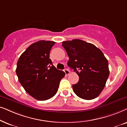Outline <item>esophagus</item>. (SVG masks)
I'll return each mask as SVG.
<instances>
[{"label":"esophagus","mask_w":127,"mask_h":127,"mask_svg":"<svg viewBox=\"0 0 127 127\" xmlns=\"http://www.w3.org/2000/svg\"><path fill=\"white\" fill-rule=\"evenodd\" d=\"M64 72L65 74V75H68L69 74H70V71H69L68 69H65L64 70Z\"/></svg>","instance_id":"esophagus-1"}]
</instances>
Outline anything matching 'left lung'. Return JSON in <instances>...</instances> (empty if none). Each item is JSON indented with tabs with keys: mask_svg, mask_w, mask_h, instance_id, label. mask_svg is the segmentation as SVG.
Masks as SVG:
<instances>
[{
	"mask_svg": "<svg viewBox=\"0 0 127 127\" xmlns=\"http://www.w3.org/2000/svg\"><path fill=\"white\" fill-rule=\"evenodd\" d=\"M69 57L67 65L79 76L72 85L77 95L92 100L100 95L109 76V63L102 52L92 43L80 39L63 42Z\"/></svg>",
	"mask_w": 127,
	"mask_h": 127,
	"instance_id": "obj_1",
	"label": "left lung"
}]
</instances>
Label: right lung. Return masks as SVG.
I'll return each instance as SVG.
<instances>
[{
  "instance_id": "right-lung-1",
  "label": "right lung",
  "mask_w": 127,
  "mask_h": 127,
  "mask_svg": "<svg viewBox=\"0 0 127 127\" xmlns=\"http://www.w3.org/2000/svg\"><path fill=\"white\" fill-rule=\"evenodd\" d=\"M55 42L39 40L28 47L17 63L18 81L30 95L38 100H46L55 95L64 72L57 70L49 59Z\"/></svg>"
}]
</instances>
